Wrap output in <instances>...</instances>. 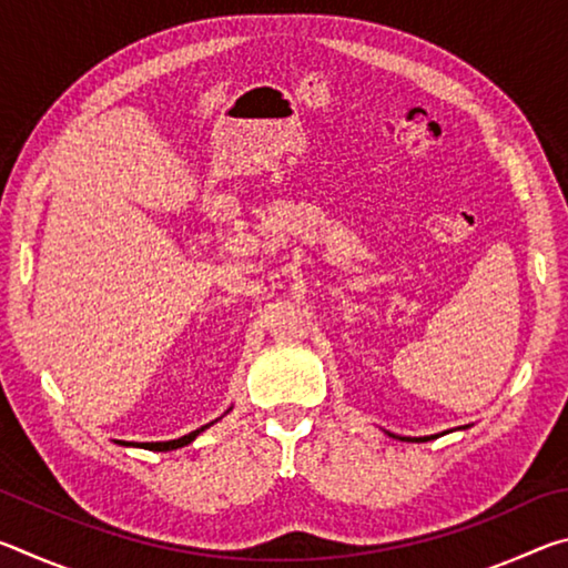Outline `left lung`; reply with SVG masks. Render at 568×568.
Masks as SVG:
<instances>
[{"mask_svg":"<svg viewBox=\"0 0 568 568\" xmlns=\"http://www.w3.org/2000/svg\"><path fill=\"white\" fill-rule=\"evenodd\" d=\"M464 428H468V426H464ZM460 428V430H464ZM446 434V430H444ZM388 436H393V438H398V440H430V438H438L440 434H436V436H418V438H410V436H396V434H388Z\"/></svg>","mask_w":568,"mask_h":568,"instance_id":"obj_1","label":"left lung"}]
</instances>
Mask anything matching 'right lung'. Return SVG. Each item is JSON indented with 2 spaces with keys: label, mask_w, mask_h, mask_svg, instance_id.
Here are the masks:
<instances>
[{
  "label": "right lung",
  "mask_w": 568,
  "mask_h": 568,
  "mask_svg": "<svg viewBox=\"0 0 568 568\" xmlns=\"http://www.w3.org/2000/svg\"><path fill=\"white\" fill-rule=\"evenodd\" d=\"M233 408H227L225 413H230ZM223 418V416H220ZM220 418H215V420H210L207 426H203V428H197V430H190L187 436H180V438H172V440H152V444H130V440H118L120 446H134V448H145V450H175V448H182V446H187V444H192V440H195L200 434H203V430H207L210 426H213V423H217Z\"/></svg>",
  "instance_id": "add662e5"
}]
</instances>
